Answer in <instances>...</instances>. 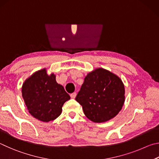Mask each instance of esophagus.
<instances>
[{
    "label": "esophagus",
    "instance_id": "esophagus-1",
    "mask_svg": "<svg viewBox=\"0 0 159 159\" xmlns=\"http://www.w3.org/2000/svg\"><path fill=\"white\" fill-rule=\"evenodd\" d=\"M76 96H77V93H75V92H74V93H72L70 94V97H71L72 98H75V97H76Z\"/></svg>",
    "mask_w": 159,
    "mask_h": 159
}]
</instances>
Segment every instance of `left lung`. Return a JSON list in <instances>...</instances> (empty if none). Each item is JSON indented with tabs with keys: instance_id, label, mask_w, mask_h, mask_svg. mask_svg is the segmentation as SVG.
Wrapping results in <instances>:
<instances>
[{
	"instance_id": "1",
	"label": "left lung",
	"mask_w": 159,
	"mask_h": 159,
	"mask_svg": "<svg viewBox=\"0 0 159 159\" xmlns=\"http://www.w3.org/2000/svg\"><path fill=\"white\" fill-rule=\"evenodd\" d=\"M75 100L85 116L95 123L110 120L118 115L125 102L124 84L120 77L102 68L87 75Z\"/></svg>"
}]
</instances>
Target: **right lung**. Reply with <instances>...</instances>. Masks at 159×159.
I'll return each mask as SVG.
<instances>
[{"mask_svg": "<svg viewBox=\"0 0 159 159\" xmlns=\"http://www.w3.org/2000/svg\"><path fill=\"white\" fill-rule=\"evenodd\" d=\"M21 93L29 112L43 122L57 119L63 104L70 98L63 86L57 82L56 75H48L46 68L28 77L22 84Z\"/></svg>", "mask_w": 159, "mask_h": 159, "instance_id": "obj_1", "label": "right lung"}]
</instances>
